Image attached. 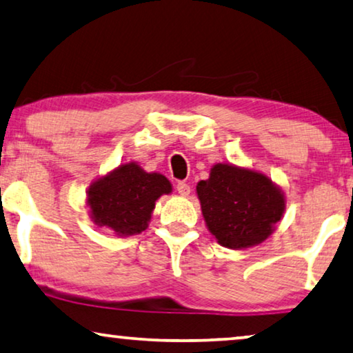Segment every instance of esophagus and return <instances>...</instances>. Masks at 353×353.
Returning <instances> with one entry per match:
<instances>
[{"label":"esophagus","mask_w":353,"mask_h":353,"mask_svg":"<svg viewBox=\"0 0 353 353\" xmlns=\"http://www.w3.org/2000/svg\"><path fill=\"white\" fill-rule=\"evenodd\" d=\"M176 190H177L179 194H182V196H188V194H190V192H192V188L187 182H177Z\"/></svg>","instance_id":"34e87169"}]
</instances>
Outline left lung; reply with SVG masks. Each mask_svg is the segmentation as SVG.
Segmentation results:
<instances>
[{"mask_svg": "<svg viewBox=\"0 0 353 353\" xmlns=\"http://www.w3.org/2000/svg\"><path fill=\"white\" fill-rule=\"evenodd\" d=\"M196 192L209 231L228 249L263 243L285 208L283 194L266 176L231 165H215Z\"/></svg>", "mask_w": 353, "mask_h": 353, "instance_id": "1", "label": "left lung"}]
</instances>
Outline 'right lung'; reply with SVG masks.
<instances>
[{
    "label": "right lung",
    "mask_w": 353,
    "mask_h": 353,
    "mask_svg": "<svg viewBox=\"0 0 353 353\" xmlns=\"http://www.w3.org/2000/svg\"><path fill=\"white\" fill-rule=\"evenodd\" d=\"M171 192L165 176L145 172L126 163L88 190V206L98 227H108L120 236L138 234L147 228L155 201Z\"/></svg>",
    "instance_id": "right-lung-1"
}]
</instances>
